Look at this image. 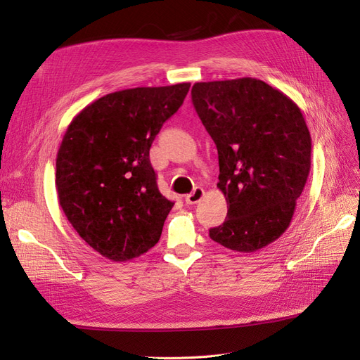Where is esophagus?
<instances>
[{
  "instance_id": "obj_1",
  "label": "esophagus",
  "mask_w": 360,
  "mask_h": 360,
  "mask_svg": "<svg viewBox=\"0 0 360 360\" xmlns=\"http://www.w3.org/2000/svg\"><path fill=\"white\" fill-rule=\"evenodd\" d=\"M202 198H204V189L202 188H195L192 193L184 196V200H186V204L193 205V204H198Z\"/></svg>"
}]
</instances>
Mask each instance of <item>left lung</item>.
Segmentation results:
<instances>
[{
	"mask_svg": "<svg viewBox=\"0 0 360 360\" xmlns=\"http://www.w3.org/2000/svg\"><path fill=\"white\" fill-rule=\"evenodd\" d=\"M192 102L217 148V188L227 200V217L210 238L238 252L262 250L288 229L309 177L303 113L255 78L196 82Z\"/></svg>",
	"mask_w": 360,
	"mask_h": 360,
	"instance_id": "1",
	"label": "left lung"
}]
</instances>
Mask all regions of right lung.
Segmentation results:
<instances>
[{"mask_svg": "<svg viewBox=\"0 0 360 360\" xmlns=\"http://www.w3.org/2000/svg\"><path fill=\"white\" fill-rule=\"evenodd\" d=\"M189 89L181 82L115 91L68 127L56 160L59 202L78 235L109 260H131L161 238L174 202L158 189L149 150Z\"/></svg>", "mask_w": 360, "mask_h": 360, "instance_id": "1", "label": "right lung"}]
</instances>
